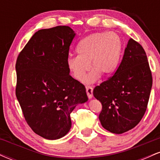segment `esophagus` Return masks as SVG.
<instances>
[{
  "label": "esophagus",
  "mask_w": 160,
  "mask_h": 160,
  "mask_svg": "<svg viewBox=\"0 0 160 160\" xmlns=\"http://www.w3.org/2000/svg\"><path fill=\"white\" fill-rule=\"evenodd\" d=\"M86 94L88 95V98L89 99H92L93 97V89L91 86H88L86 87Z\"/></svg>",
  "instance_id": "esophagus-1"
}]
</instances>
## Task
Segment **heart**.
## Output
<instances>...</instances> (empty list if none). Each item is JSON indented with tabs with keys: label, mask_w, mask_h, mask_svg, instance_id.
Masks as SVG:
<instances>
[{
	"label": "heart",
	"mask_w": 160,
	"mask_h": 160,
	"mask_svg": "<svg viewBox=\"0 0 160 160\" xmlns=\"http://www.w3.org/2000/svg\"><path fill=\"white\" fill-rule=\"evenodd\" d=\"M76 51L78 56L68 58V68L74 78L82 81L91 67L93 70L85 77V82L92 84L102 75L110 77L117 71L122 52V40L114 32L93 33L79 42Z\"/></svg>",
	"instance_id": "b5f03b06"
}]
</instances>
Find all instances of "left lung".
Returning a JSON list of instances; mask_svg holds the SVG:
<instances>
[{"label": "left lung", "instance_id": "left-lung-1", "mask_svg": "<svg viewBox=\"0 0 160 160\" xmlns=\"http://www.w3.org/2000/svg\"><path fill=\"white\" fill-rule=\"evenodd\" d=\"M153 79L144 49L130 38L114 75L93 90L102 104L99 120L108 131L122 134L139 123L149 101Z\"/></svg>", "mask_w": 160, "mask_h": 160}]
</instances>
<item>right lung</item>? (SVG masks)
<instances>
[{
    "instance_id": "add662e5",
    "label": "right lung",
    "mask_w": 160,
    "mask_h": 160,
    "mask_svg": "<svg viewBox=\"0 0 160 160\" xmlns=\"http://www.w3.org/2000/svg\"><path fill=\"white\" fill-rule=\"evenodd\" d=\"M75 35L69 26L39 30L16 61V95L24 117L34 132L49 140L68 132L71 113L88 101L85 86L70 75L67 66Z\"/></svg>"
}]
</instances>
